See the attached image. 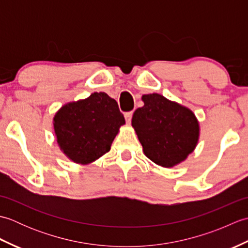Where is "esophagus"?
Returning a JSON list of instances; mask_svg holds the SVG:
<instances>
[{"label": "esophagus", "mask_w": 248, "mask_h": 248, "mask_svg": "<svg viewBox=\"0 0 248 248\" xmlns=\"http://www.w3.org/2000/svg\"><path fill=\"white\" fill-rule=\"evenodd\" d=\"M132 115H133L132 112L124 113V118H125V121H127V124L131 123V119H132Z\"/></svg>", "instance_id": "obj_1"}]
</instances>
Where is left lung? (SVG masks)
<instances>
[{
    "label": "left lung",
    "instance_id": "8db88e82",
    "mask_svg": "<svg viewBox=\"0 0 248 248\" xmlns=\"http://www.w3.org/2000/svg\"><path fill=\"white\" fill-rule=\"evenodd\" d=\"M141 100L144 107L134 112L132 127L145 155L166 168L186 161L199 140L196 116L188 108L160 93L144 94Z\"/></svg>",
    "mask_w": 248,
    "mask_h": 248
}]
</instances>
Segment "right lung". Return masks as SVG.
Listing matches in <instances>:
<instances>
[{"label": "right lung", "instance_id": "right-lung-1", "mask_svg": "<svg viewBox=\"0 0 248 248\" xmlns=\"http://www.w3.org/2000/svg\"><path fill=\"white\" fill-rule=\"evenodd\" d=\"M125 124L116 100L105 93L68 102L55 113L54 132L62 154L77 164L87 165L110 149Z\"/></svg>", "mask_w": 248, "mask_h": 248}]
</instances>
